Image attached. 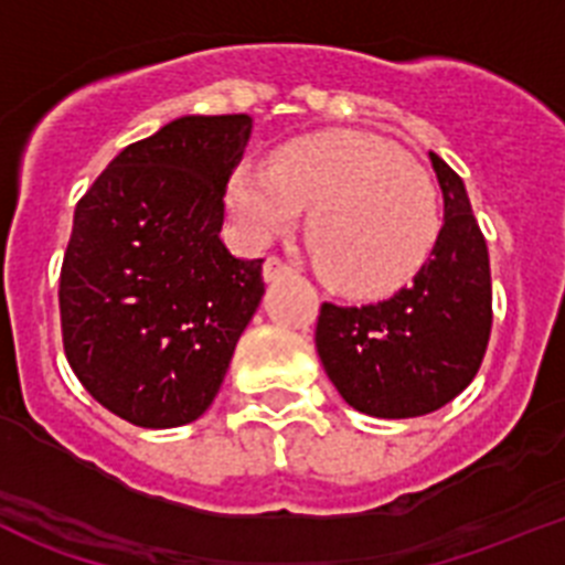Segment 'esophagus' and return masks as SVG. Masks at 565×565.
<instances>
[{
	"instance_id": "obj_1",
	"label": "esophagus",
	"mask_w": 565,
	"mask_h": 565,
	"mask_svg": "<svg viewBox=\"0 0 565 565\" xmlns=\"http://www.w3.org/2000/svg\"><path fill=\"white\" fill-rule=\"evenodd\" d=\"M292 273V267H289L287 262H281V258L270 256L267 262H264V281L273 284V281H281L284 276H289Z\"/></svg>"
}]
</instances>
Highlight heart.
I'll use <instances>...</instances> for the list:
<instances>
[{
	"mask_svg": "<svg viewBox=\"0 0 565 565\" xmlns=\"http://www.w3.org/2000/svg\"><path fill=\"white\" fill-rule=\"evenodd\" d=\"M225 205L250 245L295 231L307 213V242L320 273L349 295H385L408 281L439 233L430 177L369 131L332 129L289 140L270 169L236 166Z\"/></svg>",
	"mask_w": 565,
	"mask_h": 565,
	"instance_id": "heart-1",
	"label": "heart"
}]
</instances>
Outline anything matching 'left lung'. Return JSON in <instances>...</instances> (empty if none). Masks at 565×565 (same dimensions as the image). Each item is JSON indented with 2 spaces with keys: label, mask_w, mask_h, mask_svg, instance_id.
I'll list each match as a JSON object with an SVG mask.
<instances>
[{
  "label": "left lung",
  "mask_w": 565,
  "mask_h": 565,
  "mask_svg": "<svg viewBox=\"0 0 565 565\" xmlns=\"http://www.w3.org/2000/svg\"><path fill=\"white\" fill-rule=\"evenodd\" d=\"M445 222L408 287L365 307L323 303L315 329L318 358L354 411L411 419L439 411L472 383L492 327L487 242L467 188L428 151Z\"/></svg>",
  "instance_id": "obj_1"
}]
</instances>
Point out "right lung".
Masks as SVG:
<instances>
[{"label": "right lung", "instance_id": "add662e5", "mask_svg": "<svg viewBox=\"0 0 565 565\" xmlns=\"http://www.w3.org/2000/svg\"><path fill=\"white\" fill-rule=\"evenodd\" d=\"M250 115H185L126 146L75 207L61 332L75 377L137 428L200 419L264 295L222 242Z\"/></svg>", "mask_w": 565, "mask_h": 565}]
</instances>
